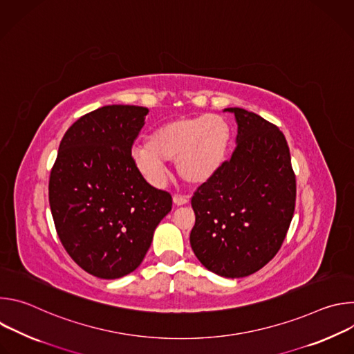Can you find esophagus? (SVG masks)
Instances as JSON below:
<instances>
[{
	"mask_svg": "<svg viewBox=\"0 0 354 354\" xmlns=\"http://www.w3.org/2000/svg\"><path fill=\"white\" fill-rule=\"evenodd\" d=\"M174 203L176 206H185L189 203V198L187 197H179V196H174Z\"/></svg>",
	"mask_w": 354,
	"mask_h": 354,
	"instance_id": "esophagus-1",
	"label": "esophagus"
}]
</instances>
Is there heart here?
I'll list each match as a JSON object with an SVG mask.
<instances>
[{
	"label": "heart",
	"instance_id": "1",
	"mask_svg": "<svg viewBox=\"0 0 354 354\" xmlns=\"http://www.w3.org/2000/svg\"><path fill=\"white\" fill-rule=\"evenodd\" d=\"M232 138L228 120L221 115H196L172 119L133 149V158L142 176L161 185L167 162L175 161L178 175L190 185H205L221 169Z\"/></svg>",
	"mask_w": 354,
	"mask_h": 354
}]
</instances>
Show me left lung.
I'll return each mask as SVG.
<instances>
[{
	"mask_svg": "<svg viewBox=\"0 0 354 354\" xmlns=\"http://www.w3.org/2000/svg\"><path fill=\"white\" fill-rule=\"evenodd\" d=\"M225 112L238 123L236 147L192 197L190 245L206 269L238 279L258 272L279 252L294 214L295 175L277 126L241 108Z\"/></svg>",
	"mask_w": 354,
	"mask_h": 354,
	"instance_id": "8db88e82",
	"label": "left lung"
}]
</instances>
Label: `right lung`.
Returning a JSON list of instances; mask_svg holds the SVG:
<instances>
[{"mask_svg":"<svg viewBox=\"0 0 354 354\" xmlns=\"http://www.w3.org/2000/svg\"><path fill=\"white\" fill-rule=\"evenodd\" d=\"M147 108L102 106L64 134L48 179L57 235L71 259L99 279L136 270L153 242L172 197L138 171L131 147Z\"/></svg>","mask_w":354,"mask_h":354,"instance_id":"right-lung-1","label":"right lung"}]
</instances>
